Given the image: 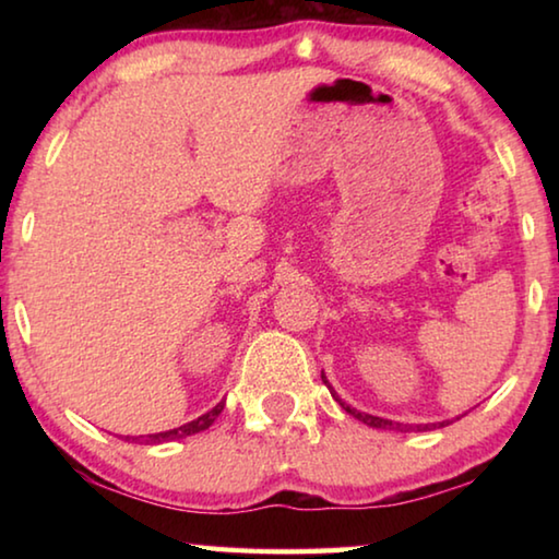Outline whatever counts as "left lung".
Segmentation results:
<instances>
[{
  "instance_id": "obj_1",
  "label": "left lung",
  "mask_w": 559,
  "mask_h": 559,
  "mask_svg": "<svg viewBox=\"0 0 559 559\" xmlns=\"http://www.w3.org/2000/svg\"><path fill=\"white\" fill-rule=\"evenodd\" d=\"M320 377H323V382H325V386L330 390V394H333V400H335V402H340V406H343V409H345L349 416H355L357 421H362V424H367V427H372V429H386V431H431V429L449 427V424L453 421V419H443V421H433V424H402V421L382 419V416H374V414H365V412H359V409H353V406H349V404H345L343 400H340L337 392L333 390V386H330L325 372L320 374ZM461 416H463V414H459L456 419H461Z\"/></svg>"
}]
</instances>
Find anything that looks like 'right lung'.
Segmentation results:
<instances>
[{
    "label": "right lung",
    "mask_w": 559,
    "mask_h": 559,
    "mask_svg": "<svg viewBox=\"0 0 559 559\" xmlns=\"http://www.w3.org/2000/svg\"><path fill=\"white\" fill-rule=\"evenodd\" d=\"M224 409V402H219L214 406V409H210L202 416H197V419L182 424V427L177 429H169V431H159V433H147V437H126V439H132L135 443H165V441H175V439H185V437H194V433H200L204 429H210L216 416L222 414Z\"/></svg>",
    "instance_id": "obj_1"
}]
</instances>
